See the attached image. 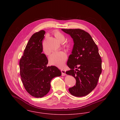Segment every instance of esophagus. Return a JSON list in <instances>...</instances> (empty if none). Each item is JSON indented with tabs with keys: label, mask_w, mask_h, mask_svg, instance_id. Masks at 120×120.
<instances>
[{
	"label": "esophagus",
	"mask_w": 120,
	"mask_h": 120,
	"mask_svg": "<svg viewBox=\"0 0 120 120\" xmlns=\"http://www.w3.org/2000/svg\"><path fill=\"white\" fill-rule=\"evenodd\" d=\"M61 71V73H62V75L64 76V75H66V73H65L66 71H65L64 70L62 69Z\"/></svg>",
	"instance_id": "34e87169"
}]
</instances>
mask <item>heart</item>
Here are the masks:
<instances>
[{
    "mask_svg": "<svg viewBox=\"0 0 120 120\" xmlns=\"http://www.w3.org/2000/svg\"><path fill=\"white\" fill-rule=\"evenodd\" d=\"M53 34L57 40L62 43L65 40V37L63 34L58 30H55ZM63 48L66 49H68L70 47V44L65 42L63 45ZM46 55H49V52L45 51ZM67 59V55L63 51H57L53 52L49 57V63L52 65H55L59 67H63Z\"/></svg>",
    "mask_w": 120,
    "mask_h": 120,
    "instance_id": "b5f03b06",
    "label": "heart"
}]
</instances>
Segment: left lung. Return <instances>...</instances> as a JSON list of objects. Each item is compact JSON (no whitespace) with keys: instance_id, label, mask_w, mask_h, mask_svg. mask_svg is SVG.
Segmentation results:
<instances>
[{"instance_id":"left-lung-1","label":"left lung","mask_w":120,"mask_h":120,"mask_svg":"<svg viewBox=\"0 0 120 120\" xmlns=\"http://www.w3.org/2000/svg\"><path fill=\"white\" fill-rule=\"evenodd\" d=\"M62 30L70 34L74 41V46L69 57L67 65L71 70L66 74L73 76L75 86L69 89L72 95H87L96 87L102 72V59L98 46L87 32L80 29Z\"/></svg>"}]
</instances>
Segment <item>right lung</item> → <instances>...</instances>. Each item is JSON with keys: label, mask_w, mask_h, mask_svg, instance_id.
I'll return each instance as SVG.
<instances>
[{"label": "right lung", "mask_w": 120, "mask_h": 120, "mask_svg": "<svg viewBox=\"0 0 120 120\" xmlns=\"http://www.w3.org/2000/svg\"><path fill=\"white\" fill-rule=\"evenodd\" d=\"M44 30L33 34L24 49L19 62L20 72L23 86L29 94L35 98L45 96L50 90L52 79L61 75L55 66H48V60L42 53Z\"/></svg>", "instance_id": "add662e5"}]
</instances>
